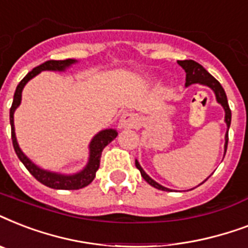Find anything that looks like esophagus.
<instances>
[{
    "label": "esophagus",
    "mask_w": 248,
    "mask_h": 248,
    "mask_svg": "<svg viewBox=\"0 0 248 248\" xmlns=\"http://www.w3.org/2000/svg\"><path fill=\"white\" fill-rule=\"evenodd\" d=\"M138 124H139V118L134 113H124L121 116L120 127H135Z\"/></svg>",
    "instance_id": "obj_1"
}]
</instances>
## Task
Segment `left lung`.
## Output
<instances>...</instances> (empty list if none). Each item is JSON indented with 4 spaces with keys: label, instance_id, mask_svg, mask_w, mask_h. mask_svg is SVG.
Returning <instances> with one entry per match:
<instances>
[{
    "label": "left lung",
    "instance_id": "8db88e82",
    "mask_svg": "<svg viewBox=\"0 0 248 248\" xmlns=\"http://www.w3.org/2000/svg\"><path fill=\"white\" fill-rule=\"evenodd\" d=\"M177 64L180 65L186 73V78H185V86L188 87V86L193 85V83H201V85H204L210 87V89L215 93L216 100L219 104H221V107L225 110V124H227V127L229 130L231 127V121H232V112L231 108H229V104H228V99H227V93L224 91L223 86L220 85V82L216 78H214L210 73H208L206 69H204L201 64H198L194 60H177ZM227 147H228V132L225 134V145H224V152H227ZM135 166L136 169L139 170L140 173H141V176L144 177V180L147 181L148 184H151L152 186H155V188L159 189V190H171V189L166 188V186H162L161 184H158L157 181H155L152 179L148 173H145L143 169H141V166L140 163L138 162L135 159ZM207 180V179H206ZM204 180V181H206ZM201 185V184H200Z\"/></svg>",
    "mask_w": 248,
    "mask_h": 248
}]
</instances>
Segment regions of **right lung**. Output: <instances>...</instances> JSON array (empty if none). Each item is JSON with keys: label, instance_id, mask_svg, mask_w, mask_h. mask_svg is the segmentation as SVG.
<instances>
[{"label": "right lung", "instance_id": "right-lung-1", "mask_svg": "<svg viewBox=\"0 0 248 248\" xmlns=\"http://www.w3.org/2000/svg\"><path fill=\"white\" fill-rule=\"evenodd\" d=\"M77 63V60L75 59H65V60H48L45 62L44 64H41L38 67L33 68L32 72H29L28 75L25 76L24 78L21 79L19 85L16 86L15 93H14L13 105L10 108V124H11V139H13V145L16 153L17 158L20 159L23 165L25 166V169L28 170L29 172L32 173L33 176L36 177L37 180L42 183L44 185L52 189H63V190H76V189L85 188L93 180V177L96 175V171L100 166V157L101 152L107 145H108L112 140H114L118 135V132L113 128H107L103 131L97 132L96 135L93 136L91 143H90V155L89 162L86 165L85 169L82 171H79L73 175H63V173L51 172L47 170H44L38 167L37 165L31 161L27 155L21 152L17 144L16 136H15V127H14V112L15 109L20 105L21 101V93L24 86L27 85L29 79H32L33 77H36L38 73L42 71H58L64 72L68 67H71L72 64Z\"/></svg>", "mask_w": 248, "mask_h": 248}]
</instances>
